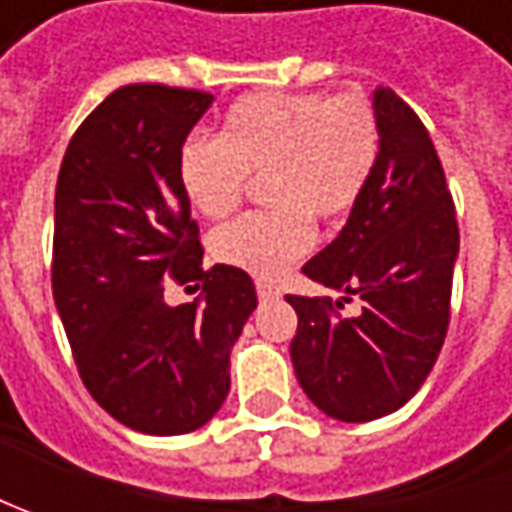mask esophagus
<instances>
[{
	"label": "esophagus",
	"mask_w": 512,
	"mask_h": 512,
	"mask_svg": "<svg viewBox=\"0 0 512 512\" xmlns=\"http://www.w3.org/2000/svg\"><path fill=\"white\" fill-rule=\"evenodd\" d=\"M256 293L262 302H270V299H279V287L270 285V282H256Z\"/></svg>",
	"instance_id": "1"
}]
</instances>
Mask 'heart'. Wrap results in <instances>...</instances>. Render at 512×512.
<instances>
[{
  "mask_svg": "<svg viewBox=\"0 0 512 512\" xmlns=\"http://www.w3.org/2000/svg\"><path fill=\"white\" fill-rule=\"evenodd\" d=\"M382 153V130L362 96L253 93L227 110L219 139H190L179 153L187 202L225 219L247 179L265 182L273 210L247 213L210 236L219 265L273 279L313 245V219L344 222L362 202Z\"/></svg>",
  "mask_w": 512,
  "mask_h": 512,
  "instance_id": "obj_1",
  "label": "heart"
}]
</instances>
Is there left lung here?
I'll return each instance as SVG.
<instances>
[{"instance_id":"8db88e82","label":"left lung","mask_w":512,"mask_h":512,"mask_svg":"<svg viewBox=\"0 0 512 512\" xmlns=\"http://www.w3.org/2000/svg\"><path fill=\"white\" fill-rule=\"evenodd\" d=\"M379 165L347 225L305 267L344 293L287 296L299 316L290 359L307 399L339 422H373L407 404L439 359L450 325L459 225L439 153L413 108L376 88ZM350 295L363 313L344 320Z\"/></svg>"}]
</instances>
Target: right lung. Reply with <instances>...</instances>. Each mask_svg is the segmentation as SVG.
<instances>
[{
  "label": "right lung",
  "mask_w": 512,
  "mask_h": 512,
  "mask_svg": "<svg viewBox=\"0 0 512 512\" xmlns=\"http://www.w3.org/2000/svg\"><path fill=\"white\" fill-rule=\"evenodd\" d=\"M213 96L168 85L113 90L73 133L56 182L53 302L88 393L150 436L207 424L230 390V347L256 310L245 270L202 267L179 153ZM202 281L187 306L164 276ZM199 287V285H196Z\"/></svg>",
  "instance_id": "1"
}]
</instances>
